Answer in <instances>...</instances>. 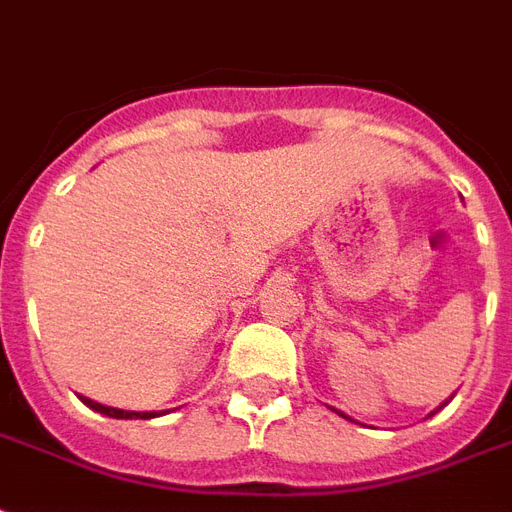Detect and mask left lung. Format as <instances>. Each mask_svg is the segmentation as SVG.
<instances>
[{
	"label": "left lung",
	"mask_w": 512,
	"mask_h": 512,
	"mask_svg": "<svg viewBox=\"0 0 512 512\" xmlns=\"http://www.w3.org/2000/svg\"><path fill=\"white\" fill-rule=\"evenodd\" d=\"M446 403H448V400H446ZM446 403H443V405H446ZM443 405H440V408H443ZM440 408H438V411H440Z\"/></svg>",
	"instance_id": "1"
}]
</instances>
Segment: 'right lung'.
<instances>
[{"label":"right lung","mask_w":512,"mask_h":512,"mask_svg":"<svg viewBox=\"0 0 512 512\" xmlns=\"http://www.w3.org/2000/svg\"><path fill=\"white\" fill-rule=\"evenodd\" d=\"M88 408H93V411L99 413H107V416H112V419H155V416H161V413H134V411H117V408H107V405H99L93 403V400H88V397H80Z\"/></svg>","instance_id":"add662e5"}]
</instances>
